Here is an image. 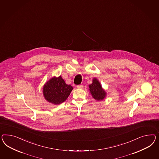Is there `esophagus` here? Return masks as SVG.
<instances>
[{
  "label": "esophagus",
  "instance_id": "1",
  "mask_svg": "<svg viewBox=\"0 0 159 159\" xmlns=\"http://www.w3.org/2000/svg\"><path fill=\"white\" fill-rule=\"evenodd\" d=\"M76 87H77L78 89H82V88L83 87V86L82 84H81V85H77Z\"/></svg>",
  "mask_w": 159,
  "mask_h": 159
}]
</instances>
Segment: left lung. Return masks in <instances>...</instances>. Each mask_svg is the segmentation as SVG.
I'll list each match as a JSON object with an SVG mask.
<instances>
[{"label": "left lung", "mask_w": 159, "mask_h": 159, "mask_svg": "<svg viewBox=\"0 0 159 159\" xmlns=\"http://www.w3.org/2000/svg\"><path fill=\"white\" fill-rule=\"evenodd\" d=\"M90 91L93 98L97 101L102 100L106 96V93L103 90L99 82L94 79L93 80V83L89 85Z\"/></svg>", "instance_id": "obj_1"}]
</instances>
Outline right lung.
<instances>
[{
	"instance_id": "right-lung-1",
	"label": "right lung",
	"mask_w": 159,
	"mask_h": 159,
	"mask_svg": "<svg viewBox=\"0 0 159 159\" xmlns=\"http://www.w3.org/2000/svg\"><path fill=\"white\" fill-rule=\"evenodd\" d=\"M73 87L65 83L64 79L59 76L51 79L43 87L44 98L54 104H60L68 98Z\"/></svg>"
}]
</instances>
